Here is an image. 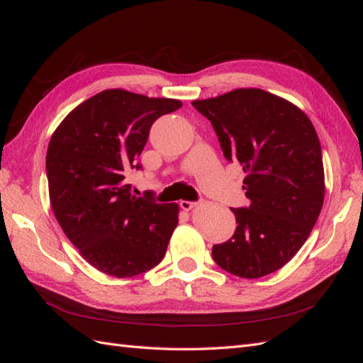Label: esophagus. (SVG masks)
<instances>
[{
    "label": "esophagus",
    "instance_id": "34e87169",
    "mask_svg": "<svg viewBox=\"0 0 363 363\" xmlns=\"http://www.w3.org/2000/svg\"><path fill=\"white\" fill-rule=\"evenodd\" d=\"M180 207L183 208V211H191V208L196 207V203L195 201H184V200H182L180 201Z\"/></svg>",
    "mask_w": 363,
    "mask_h": 363
}]
</instances>
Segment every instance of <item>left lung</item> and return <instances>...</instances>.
<instances>
[{
  "label": "left lung",
  "mask_w": 363,
  "mask_h": 363,
  "mask_svg": "<svg viewBox=\"0 0 363 363\" xmlns=\"http://www.w3.org/2000/svg\"><path fill=\"white\" fill-rule=\"evenodd\" d=\"M215 130L228 162H238L248 207L232 208L235 235L213 245L219 267L242 279L280 269L296 255L324 203L321 144L307 115L267 91L236 89L192 101Z\"/></svg>",
  "instance_id": "8db88e82"
}]
</instances>
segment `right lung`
<instances>
[{
  "mask_svg": "<svg viewBox=\"0 0 363 363\" xmlns=\"http://www.w3.org/2000/svg\"><path fill=\"white\" fill-rule=\"evenodd\" d=\"M182 107L172 98H148L123 89L91 96L65 118L47 151L50 201L65 235L94 268L133 277L162 262L179 206L136 196L125 177L152 123Z\"/></svg>",
  "mask_w": 363,
  "mask_h": 363,
  "instance_id": "add662e5",
  "label": "right lung"
}]
</instances>
